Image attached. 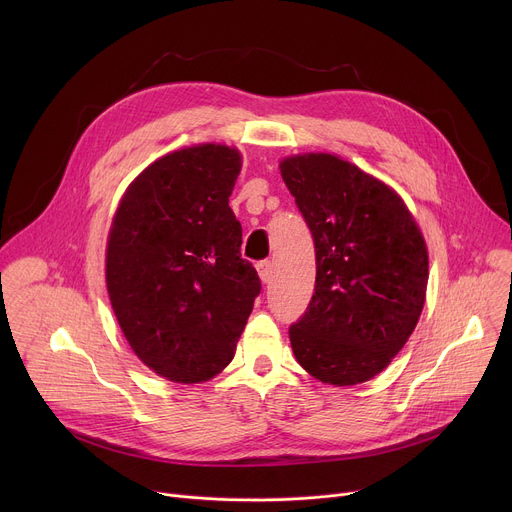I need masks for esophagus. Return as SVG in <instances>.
Segmentation results:
<instances>
[{
    "label": "esophagus",
    "mask_w": 512,
    "mask_h": 512,
    "mask_svg": "<svg viewBox=\"0 0 512 512\" xmlns=\"http://www.w3.org/2000/svg\"><path fill=\"white\" fill-rule=\"evenodd\" d=\"M257 271L263 283H269L273 279V263L271 261H261L257 263Z\"/></svg>",
    "instance_id": "34e87169"
}]
</instances>
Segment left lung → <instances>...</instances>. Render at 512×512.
<instances>
[{"label":"left lung","instance_id":"1","mask_svg":"<svg viewBox=\"0 0 512 512\" xmlns=\"http://www.w3.org/2000/svg\"><path fill=\"white\" fill-rule=\"evenodd\" d=\"M314 237L316 285L304 316L289 326L302 367L348 387L389 367L417 326L429 259L401 196L332 154L279 164Z\"/></svg>","mask_w":512,"mask_h":512}]
</instances>
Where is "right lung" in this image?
<instances>
[{
	"label": "right lung",
	"mask_w": 512,
	"mask_h": 512,
	"mask_svg": "<svg viewBox=\"0 0 512 512\" xmlns=\"http://www.w3.org/2000/svg\"><path fill=\"white\" fill-rule=\"evenodd\" d=\"M241 154L221 143L172 152L125 190L107 241V291L137 358L174 383L233 360L261 291L229 206Z\"/></svg>",
	"instance_id": "right-lung-1"
}]
</instances>
